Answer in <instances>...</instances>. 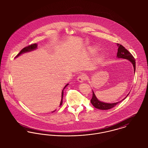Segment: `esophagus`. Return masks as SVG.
Returning a JSON list of instances; mask_svg holds the SVG:
<instances>
[{
    "instance_id": "esophagus-1",
    "label": "esophagus",
    "mask_w": 148,
    "mask_h": 148,
    "mask_svg": "<svg viewBox=\"0 0 148 148\" xmlns=\"http://www.w3.org/2000/svg\"><path fill=\"white\" fill-rule=\"evenodd\" d=\"M86 76L84 74H81L77 77V80L79 82H83V81L86 80Z\"/></svg>"
}]
</instances>
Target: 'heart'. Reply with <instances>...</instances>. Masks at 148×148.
<instances>
[{
    "instance_id": "b5f03b06",
    "label": "heart",
    "mask_w": 148,
    "mask_h": 148,
    "mask_svg": "<svg viewBox=\"0 0 148 148\" xmlns=\"http://www.w3.org/2000/svg\"><path fill=\"white\" fill-rule=\"evenodd\" d=\"M97 50H98V48L97 47H92L90 49V52L91 54H95L97 52ZM100 58H98V61H99L101 59Z\"/></svg>"
}]
</instances>
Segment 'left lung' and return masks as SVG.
<instances>
[{"instance_id":"left-lung-1","label":"left lung","mask_w":148,"mask_h":148,"mask_svg":"<svg viewBox=\"0 0 148 148\" xmlns=\"http://www.w3.org/2000/svg\"><path fill=\"white\" fill-rule=\"evenodd\" d=\"M117 46L118 47V52H117V57L118 58H125L128 60L132 62L133 64L134 68V71L135 72V69H136V62H135V59L134 57L132 56V55L125 49V48L118 43H117ZM93 94H92V98L91 100V103L93 105L94 107H95L97 109H100V110H108L116 106L118 103H119L121 101H119L115 103H105V102L100 101L96 97L95 93H93V91H92ZM127 95V96H128ZM127 96L125 97V98L123 100H124L125 98L127 97Z\"/></svg>"}]
</instances>
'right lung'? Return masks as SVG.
<instances>
[{
  "mask_svg": "<svg viewBox=\"0 0 148 148\" xmlns=\"http://www.w3.org/2000/svg\"><path fill=\"white\" fill-rule=\"evenodd\" d=\"M37 47V45L36 44H32V45H29V46H27V47H25V48H23V49L19 52V53L16 56V57H18L19 55H20L21 54H22L23 53H25V52H29V51H32V50H34ZM68 85V84H67L65 86V87H64V89H65V88ZM63 95H64V90H62V95H61V102H60V106H61V105H62V99H63ZM55 112V111H54Z\"/></svg>",
  "mask_w": 148,
  "mask_h": 148,
  "instance_id": "1",
  "label": "right lung"
}]
</instances>
